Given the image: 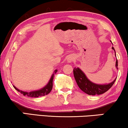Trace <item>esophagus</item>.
<instances>
[{"mask_svg": "<svg viewBox=\"0 0 128 128\" xmlns=\"http://www.w3.org/2000/svg\"><path fill=\"white\" fill-rule=\"evenodd\" d=\"M73 60H74V57L73 56H72V55H70V56H69L68 58H67V62H69V63H72V62L73 61Z\"/></svg>", "mask_w": 128, "mask_h": 128, "instance_id": "obj_1", "label": "esophagus"}]
</instances>
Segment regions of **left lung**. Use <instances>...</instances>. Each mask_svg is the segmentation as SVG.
Segmentation results:
<instances>
[{
  "label": "left lung",
  "mask_w": 128,
  "mask_h": 128,
  "mask_svg": "<svg viewBox=\"0 0 128 128\" xmlns=\"http://www.w3.org/2000/svg\"><path fill=\"white\" fill-rule=\"evenodd\" d=\"M112 49H113L115 52L114 48L113 47H112ZM115 55H116V52H115ZM116 67L117 70H118V60H116ZM73 74L77 84H78L79 88L82 91H84V93L90 95H100L105 93L113 85L116 80V79H115L112 82L109 83L108 84H95V83H93L88 79L84 72L80 70L79 67L74 68Z\"/></svg>",
  "instance_id": "8db88e82"
}]
</instances>
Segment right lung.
<instances>
[{"instance_id": "add662e5", "label": "right lung", "mask_w": 128, "mask_h": 128, "mask_svg": "<svg viewBox=\"0 0 128 128\" xmlns=\"http://www.w3.org/2000/svg\"><path fill=\"white\" fill-rule=\"evenodd\" d=\"M57 70H55L53 74H52L51 78H50V80H49V82L45 86H44L42 88L39 89V90H33V91L30 92H26V91H22V90H20L18 88H16L14 85L13 86L14 87V88L16 89V90L18 92H20V93L22 94L24 96H30V97H39V96H44V95H48L49 93H50V92L51 91L52 89V86H53V79L54 78L55 74L57 72Z\"/></svg>"}]
</instances>
